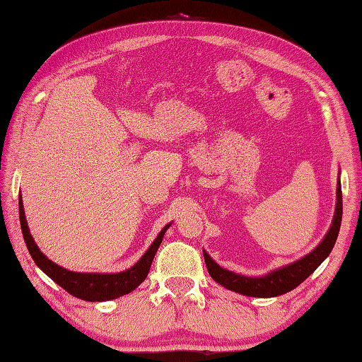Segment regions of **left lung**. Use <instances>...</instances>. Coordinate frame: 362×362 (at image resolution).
I'll use <instances>...</instances> for the list:
<instances>
[{
    "label": "left lung",
    "mask_w": 362,
    "mask_h": 362,
    "mask_svg": "<svg viewBox=\"0 0 362 362\" xmlns=\"http://www.w3.org/2000/svg\"><path fill=\"white\" fill-rule=\"evenodd\" d=\"M337 202H336V211L334 218H332V224L327 235L322 240L313 252L303 259L292 262L286 267H281L278 270H273L260 278H251V276H243L238 273H233L226 270V268L219 267L216 262L211 259L207 252L204 251L205 265H207L209 274L221 284L224 288L232 290V292L242 293L246 296H257V298H272V296L284 295L295 287H298L301 282L308 278V276L315 272V268L322 264V262L329 256V252L334 246L339 229H341L342 221V188L341 180H337Z\"/></svg>",
    "instance_id": "obj_1"
}]
</instances>
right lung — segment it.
Here are the masks:
<instances>
[{"label":"right lung","instance_id":"add662e5","mask_svg":"<svg viewBox=\"0 0 362 362\" xmlns=\"http://www.w3.org/2000/svg\"><path fill=\"white\" fill-rule=\"evenodd\" d=\"M18 215L26 247L30 251L33 260L35 262V265L47 276H49L56 284L66 290V292L84 301H108L133 292L147 278L152 260L161 245L163 235H165V232L171 226V223H169L161 229L157 238L153 240V243L148 246L144 256L132 268H129V270L120 273H76L56 265L54 262L44 256V252H40L37 245L34 243V238L31 237L30 228H28L21 196L18 197Z\"/></svg>","mask_w":362,"mask_h":362}]
</instances>
